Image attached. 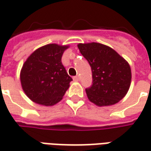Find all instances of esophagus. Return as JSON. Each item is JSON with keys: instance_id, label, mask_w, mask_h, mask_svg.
I'll return each mask as SVG.
<instances>
[{"instance_id": "1", "label": "esophagus", "mask_w": 151, "mask_h": 151, "mask_svg": "<svg viewBox=\"0 0 151 151\" xmlns=\"http://www.w3.org/2000/svg\"><path fill=\"white\" fill-rule=\"evenodd\" d=\"M73 80H74V81H76V82H78V81H79V80H80V76H79V75L75 76V77L73 78Z\"/></svg>"}]
</instances>
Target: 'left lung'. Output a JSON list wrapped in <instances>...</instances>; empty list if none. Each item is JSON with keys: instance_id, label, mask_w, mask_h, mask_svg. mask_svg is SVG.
<instances>
[{"instance_id": "1", "label": "left lung", "mask_w": 151, "mask_h": 151, "mask_svg": "<svg viewBox=\"0 0 151 151\" xmlns=\"http://www.w3.org/2000/svg\"><path fill=\"white\" fill-rule=\"evenodd\" d=\"M78 47L91 68L92 85L86 89L89 100L99 107L116 104L129 89L132 74L129 63L102 43H79Z\"/></svg>"}]
</instances>
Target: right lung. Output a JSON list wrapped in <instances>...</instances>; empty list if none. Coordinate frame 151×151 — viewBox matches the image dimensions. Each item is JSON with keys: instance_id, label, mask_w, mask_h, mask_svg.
<instances>
[{"instance_id": "1", "label": "right lung", "mask_w": 151, "mask_h": 151, "mask_svg": "<svg viewBox=\"0 0 151 151\" xmlns=\"http://www.w3.org/2000/svg\"><path fill=\"white\" fill-rule=\"evenodd\" d=\"M69 46L51 43L35 51L22 68V90L32 101L43 106H52L62 99L73 79L61 62Z\"/></svg>"}]
</instances>
